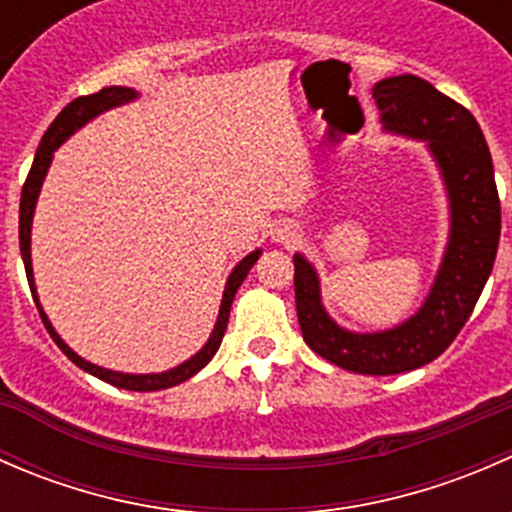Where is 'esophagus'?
<instances>
[{
    "label": "esophagus",
    "instance_id": "34e87169",
    "mask_svg": "<svg viewBox=\"0 0 512 512\" xmlns=\"http://www.w3.org/2000/svg\"><path fill=\"white\" fill-rule=\"evenodd\" d=\"M272 237H275V242H282V245H292V242L299 237V230L292 220H280V223L275 225Z\"/></svg>",
    "mask_w": 512,
    "mask_h": 512
}]
</instances>
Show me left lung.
<instances>
[{
    "label": "left lung",
    "instance_id": "obj_1",
    "mask_svg": "<svg viewBox=\"0 0 512 512\" xmlns=\"http://www.w3.org/2000/svg\"><path fill=\"white\" fill-rule=\"evenodd\" d=\"M384 131L426 141L441 170L451 210L448 245L421 309L386 332L339 327L322 304L317 270L294 255V302L307 347L356 374L389 376L418 369L451 347L471 317L493 270L500 240V200L483 131L468 108L414 74L371 89Z\"/></svg>",
    "mask_w": 512,
    "mask_h": 512
}]
</instances>
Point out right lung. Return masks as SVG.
Returning a JSON list of instances; mask_svg holds the SVG:
<instances>
[{"label": "right lung", "instance_id": "right-lung-1", "mask_svg": "<svg viewBox=\"0 0 512 512\" xmlns=\"http://www.w3.org/2000/svg\"><path fill=\"white\" fill-rule=\"evenodd\" d=\"M136 96H138L136 91L128 89V86H106V89H101L98 94L74 98V101H71L69 106H64V111L54 118V123L46 128L44 138H41L39 148H36V156H34L32 170H29V175H27V183H24V188H22V203H19V250H22L24 270H27L29 289H32L36 309H39L41 322H44L46 332L51 334V339L56 342V347L69 356V359L74 361L79 369L89 371L91 376L106 381V384H113V386H118V389H126V391H160V389H170V386H178V384H183V381H188L190 376L198 374V371L203 369L210 359H213L215 352H218L220 342H223V337H225L227 317H230V307H232V299H235L237 287L242 285V280H245L247 272L252 270V265L260 260L262 250H255V252H250L247 257H242V260L235 265V270L230 272V277H227L223 302H220L218 322H215V329H213V334H210L208 342H205V347L200 349L195 356H190L188 361H183V364L175 366V369L160 371V374H123V371L103 369V366H96V364H91V361L81 359V356L76 354L74 349H71L69 344L59 337V334H56V329L51 327L49 317H46L44 309H41L39 294H36V287H34V270H32L34 208H36V198H39L41 183H44V178H46V170H49L51 158H54V151L66 141V138L71 136V133L79 131L81 126H86V123H89L91 118H96L98 113L108 111V108L123 106V103L133 101Z\"/></svg>", "mask_w": 512, "mask_h": 512}]
</instances>
